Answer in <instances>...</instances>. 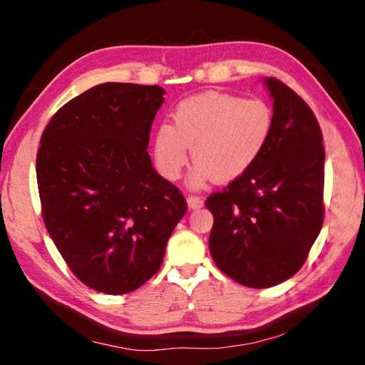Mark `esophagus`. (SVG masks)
<instances>
[{
  "label": "esophagus",
  "mask_w": 365,
  "mask_h": 365,
  "mask_svg": "<svg viewBox=\"0 0 365 365\" xmlns=\"http://www.w3.org/2000/svg\"><path fill=\"white\" fill-rule=\"evenodd\" d=\"M187 205L190 209H200V207H202V205H205V200L200 196H188Z\"/></svg>",
  "instance_id": "34e87169"
}]
</instances>
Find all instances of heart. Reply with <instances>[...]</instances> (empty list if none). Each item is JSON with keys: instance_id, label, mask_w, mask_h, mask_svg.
<instances>
[{"instance_id": "b5f03b06", "label": "heart", "mask_w": 365, "mask_h": 365, "mask_svg": "<svg viewBox=\"0 0 365 365\" xmlns=\"http://www.w3.org/2000/svg\"><path fill=\"white\" fill-rule=\"evenodd\" d=\"M274 114L261 98L243 100L228 93H202L183 100L172 125L154 133L153 156L158 170L177 180L191 156L196 160L188 185L202 188L215 178L227 183L246 174L267 146Z\"/></svg>"}]
</instances>
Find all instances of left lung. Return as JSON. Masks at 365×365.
I'll return each mask as SVG.
<instances>
[{
  "label": "left lung",
  "instance_id": "obj_1",
  "mask_svg": "<svg viewBox=\"0 0 365 365\" xmlns=\"http://www.w3.org/2000/svg\"><path fill=\"white\" fill-rule=\"evenodd\" d=\"M274 128L252 168L207 197L209 251L217 267L250 288L285 282L304 264L324 222L322 132L311 108L277 78H264Z\"/></svg>",
  "mask_w": 365,
  "mask_h": 365
}]
</instances>
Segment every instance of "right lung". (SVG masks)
Here are the masks:
<instances>
[{
    "label": "right lung",
    "instance_id": "add662e5",
    "mask_svg": "<svg viewBox=\"0 0 365 365\" xmlns=\"http://www.w3.org/2000/svg\"><path fill=\"white\" fill-rule=\"evenodd\" d=\"M164 93L158 85H96L64 104L41 135L43 220L71 270L96 292L125 294L150 280L187 212L146 151Z\"/></svg>",
    "mask_w": 365,
    "mask_h": 365
}]
</instances>
